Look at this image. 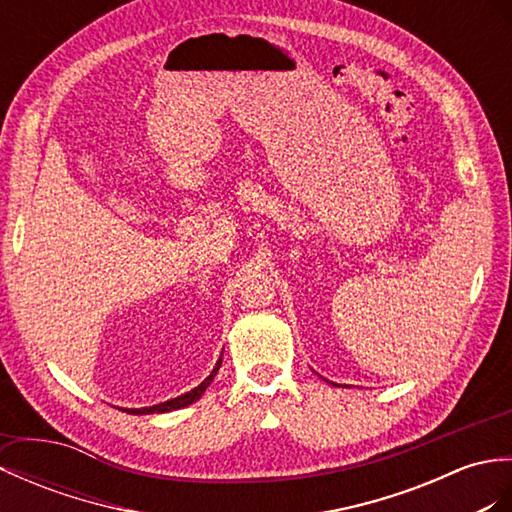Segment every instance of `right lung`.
I'll return each mask as SVG.
<instances>
[{
    "label": "right lung",
    "instance_id": "add662e5",
    "mask_svg": "<svg viewBox=\"0 0 512 512\" xmlns=\"http://www.w3.org/2000/svg\"><path fill=\"white\" fill-rule=\"evenodd\" d=\"M219 368H221V359L217 361V366H214V370L210 372V377L203 379V381L197 385L195 390H190V392H186V394H181V396H177V399H170V401H164V403H157V405H153V407H140V410H124V412H127V414H164V412L181 410V407H186V405H190V403H195V401H199V399H201V394L206 392V388H208V385L212 383V379L217 377Z\"/></svg>",
    "mask_w": 512,
    "mask_h": 512
}]
</instances>
